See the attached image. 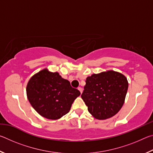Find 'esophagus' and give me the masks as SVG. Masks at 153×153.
<instances>
[{
	"instance_id": "1",
	"label": "esophagus",
	"mask_w": 153,
	"mask_h": 153,
	"mask_svg": "<svg viewBox=\"0 0 153 153\" xmlns=\"http://www.w3.org/2000/svg\"><path fill=\"white\" fill-rule=\"evenodd\" d=\"M77 89H78V90H79V91L80 92H81V93H82V91H83V90H82V88H81V87H78V88H77Z\"/></svg>"
}]
</instances>
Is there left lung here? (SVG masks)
Masks as SVG:
<instances>
[{"label": "left lung", "instance_id": "left-lung-1", "mask_svg": "<svg viewBox=\"0 0 153 153\" xmlns=\"http://www.w3.org/2000/svg\"><path fill=\"white\" fill-rule=\"evenodd\" d=\"M128 88V82L125 76L107 71L88 77L81 97L93 117L106 120L120 111Z\"/></svg>", "mask_w": 153, "mask_h": 153}]
</instances>
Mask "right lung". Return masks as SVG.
Wrapping results in <instances>:
<instances>
[{"label": "right lung", "instance_id": "right-lung-1", "mask_svg": "<svg viewBox=\"0 0 153 153\" xmlns=\"http://www.w3.org/2000/svg\"><path fill=\"white\" fill-rule=\"evenodd\" d=\"M26 93L32 107L41 116L53 120L69 113L74 100L80 95V92L72 88L68 80L47 69L31 77Z\"/></svg>", "mask_w": 153, "mask_h": 153}]
</instances>
